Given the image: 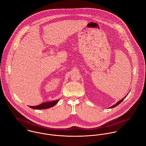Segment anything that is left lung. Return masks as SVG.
Returning <instances> with one entry per match:
<instances>
[{"instance_id":"left-lung-1","label":"left lung","mask_w":146,"mask_h":146,"mask_svg":"<svg viewBox=\"0 0 146 146\" xmlns=\"http://www.w3.org/2000/svg\"><path fill=\"white\" fill-rule=\"evenodd\" d=\"M127 95H126V96H127ZM126 96H125V97H124V98H123L121 100L119 101V102H118L117 104H114L113 106H111V107H110V108H113V107H116V106H117V105H119V104H120V103H121V102H122V101H123V100L125 99V98L126 97Z\"/></svg>"}]
</instances>
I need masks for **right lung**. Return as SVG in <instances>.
Here are the masks:
<instances>
[{
	"label": "right lung",
	"mask_w": 146,
	"mask_h": 146,
	"mask_svg": "<svg viewBox=\"0 0 146 146\" xmlns=\"http://www.w3.org/2000/svg\"><path fill=\"white\" fill-rule=\"evenodd\" d=\"M58 102V100L57 101H54L52 102H44L42 103V104L35 106H29L30 108H33V109H36V110H40V109H46L50 108L56 104H57Z\"/></svg>",
	"instance_id": "add662e5"
}]
</instances>
